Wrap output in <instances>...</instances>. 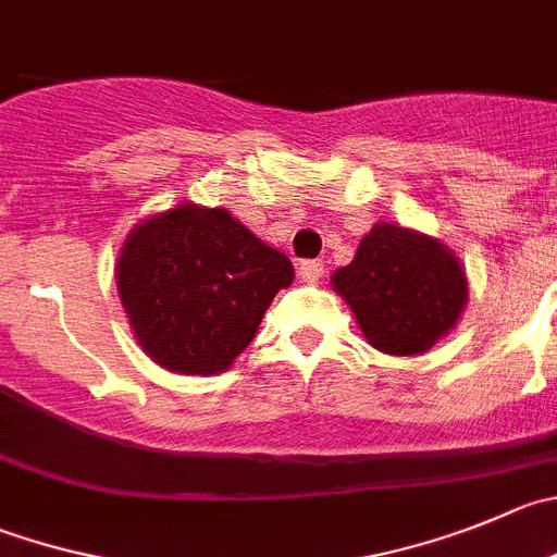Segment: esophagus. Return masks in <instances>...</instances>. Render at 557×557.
<instances>
[{
	"mask_svg": "<svg viewBox=\"0 0 557 557\" xmlns=\"http://www.w3.org/2000/svg\"><path fill=\"white\" fill-rule=\"evenodd\" d=\"M298 273L306 284H317L322 278V273H325V264H322L320 259H304L298 268Z\"/></svg>",
	"mask_w": 557,
	"mask_h": 557,
	"instance_id": "obj_1",
	"label": "esophagus"
}]
</instances>
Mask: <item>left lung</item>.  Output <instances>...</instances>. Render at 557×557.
<instances>
[{"mask_svg":"<svg viewBox=\"0 0 557 557\" xmlns=\"http://www.w3.org/2000/svg\"><path fill=\"white\" fill-rule=\"evenodd\" d=\"M372 347L418 355L446 336L468 300L465 270L443 243L394 224H377L352 262L333 273Z\"/></svg>","mask_w":557,"mask_h":557,"instance_id":"obj_1","label":"left lung"}]
</instances>
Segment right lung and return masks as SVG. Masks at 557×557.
<instances>
[{"label": "right lung", "instance_id": "obj_1", "mask_svg": "<svg viewBox=\"0 0 557 557\" xmlns=\"http://www.w3.org/2000/svg\"><path fill=\"white\" fill-rule=\"evenodd\" d=\"M293 262L226 210L180 205L125 240L116 287L152 361L183 374H219L251 344Z\"/></svg>", "mask_w": 557, "mask_h": 557}]
</instances>
